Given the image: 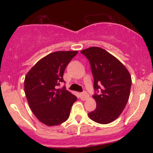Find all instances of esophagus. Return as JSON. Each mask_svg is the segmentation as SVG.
Here are the masks:
<instances>
[{"label":"esophagus","mask_w":153,"mask_h":153,"mask_svg":"<svg viewBox=\"0 0 153 153\" xmlns=\"http://www.w3.org/2000/svg\"><path fill=\"white\" fill-rule=\"evenodd\" d=\"M80 99H81L82 100L85 101V100H86L87 99H88L89 96H88V94L86 92H83V93H80Z\"/></svg>","instance_id":"34e87169"}]
</instances>
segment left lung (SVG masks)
Here are the masks:
<instances>
[{
	"label": "left lung",
	"instance_id": "8db88e82",
	"mask_svg": "<svg viewBox=\"0 0 153 153\" xmlns=\"http://www.w3.org/2000/svg\"><path fill=\"white\" fill-rule=\"evenodd\" d=\"M91 64L94 79L93 98L96 109L88 114L94 122L106 124L117 119L129 100L131 78L128 70L118 59L101 47H91L82 50Z\"/></svg>",
	"mask_w": 153,
	"mask_h": 153
}]
</instances>
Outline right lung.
Segmentation results:
<instances>
[{
	"instance_id": "obj_1",
	"label": "right lung",
	"mask_w": 153,
	"mask_h": 153,
	"mask_svg": "<svg viewBox=\"0 0 153 153\" xmlns=\"http://www.w3.org/2000/svg\"><path fill=\"white\" fill-rule=\"evenodd\" d=\"M78 51H58L39 60L27 73L24 91L29 106L43 124L56 126L69 118L71 107L77 100L65 88H57L65 82L63 74Z\"/></svg>"
}]
</instances>
